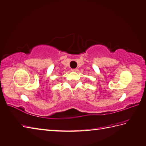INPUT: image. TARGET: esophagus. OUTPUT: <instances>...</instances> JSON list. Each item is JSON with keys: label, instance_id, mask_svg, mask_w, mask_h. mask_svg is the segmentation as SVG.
<instances>
[{"label": "esophagus", "instance_id": "esophagus-1", "mask_svg": "<svg viewBox=\"0 0 146 146\" xmlns=\"http://www.w3.org/2000/svg\"><path fill=\"white\" fill-rule=\"evenodd\" d=\"M71 70L72 72H77L78 71V69L76 68V69H72Z\"/></svg>", "mask_w": 146, "mask_h": 146}]
</instances>
